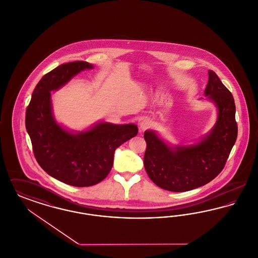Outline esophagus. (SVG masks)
Returning a JSON list of instances; mask_svg holds the SVG:
<instances>
[{
	"mask_svg": "<svg viewBox=\"0 0 258 258\" xmlns=\"http://www.w3.org/2000/svg\"><path fill=\"white\" fill-rule=\"evenodd\" d=\"M150 125H151V122L149 121V120H142L140 123H139V128H140V131H146L147 128L150 127Z\"/></svg>",
	"mask_w": 258,
	"mask_h": 258,
	"instance_id": "obj_1",
	"label": "esophagus"
}]
</instances>
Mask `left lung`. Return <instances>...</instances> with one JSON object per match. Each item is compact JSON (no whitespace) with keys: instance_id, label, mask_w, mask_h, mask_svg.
<instances>
[{"instance_id":"1","label":"left lung","mask_w":258,"mask_h":258,"mask_svg":"<svg viewBox=\"0 0 258 258\" xmlns=\"http://www.w3.org/2000/svg\"><path fill=\"white\" fill-rule=\"evenodd\" d=\"M208 74L204 94L218 108L217 122L208 135L196 144L172 147L156 132L144 133L145 170L163 189L181 192L208 184L223 169L236 142L238 126L233 96L213 71Z\"/></svg>"}]
</instances>
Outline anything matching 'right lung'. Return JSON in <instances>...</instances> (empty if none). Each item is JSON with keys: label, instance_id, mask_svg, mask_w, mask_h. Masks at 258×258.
<instances>
[{"label": "right lung", "instance_id": "add662e5", "mask_svg": "<svg viewBox=\"0 0 258 258\" xmlns=\"http://www.w3.org/2000/svg\"><path fill=\"white\" fill-rule=\"evenodd\" d=\"M90 69L94 66L87 61H71L45 74L26 110V130L37 163L53 178L74 186H90L105 179L113 165L115 150L138 133L135 123L101 122L74 134L55 121L50 92Z\"/></svg>", "mask_w": 258, "mask_h": 258}]
</instances>
